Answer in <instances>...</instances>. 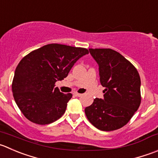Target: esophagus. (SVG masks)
<instances>
[{"mask_svg":"<svg viewBox=\"0 0 158 158\" xmlns=\"http://www.w3.org/2000/svg\"><path fill=\"white\" fill-rule=\"evenodd\" d=\"M73 95H74L75 96H82V94H81V93H73Z\"/></svg>","mask_w":158,"mask_h":158,"instance_id":"obj_1","label":"esophagus"}]
</instances>
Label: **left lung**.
<instances>
[{"mask_svg":"<svg viewBox=\"0 0 158 158\" xmlns=\"http://www.w3.org/2000/svg\"><path fill=\"white\" fill-rule=\"evenodd\" d=\"M99 65L104 99L96 98L85 109L89 121L97 129L112 131L131 120L141 102L140 78L137 69L111 48H89Z\"/></svg>","mask_w":158,"mask_h":158,"instance_id":"1","label":"left lung"}]
</instances>
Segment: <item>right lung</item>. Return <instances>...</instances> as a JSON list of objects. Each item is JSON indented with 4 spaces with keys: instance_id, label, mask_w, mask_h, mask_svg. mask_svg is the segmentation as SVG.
<instances>
[{
    "instance_id": "obj_1",
    "label": "right lung",
    "mask_w": 158,
    "mask_h": 158,
    "mask_svg": "<svg viewBox=\"0 0 158 158\" xmlns=\"http://www.w3.org/2000/svg\"><path fill=\"white\" fill-rule=\"evenodd\" d=\"M88 49L61 44H48L24 56L15 69L12 92L15 102L32 123L46 125L64 114L72 93L55 87L68 76L76 61Z\"/></svg>"
}]
</instances>
